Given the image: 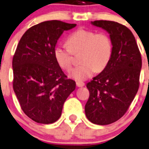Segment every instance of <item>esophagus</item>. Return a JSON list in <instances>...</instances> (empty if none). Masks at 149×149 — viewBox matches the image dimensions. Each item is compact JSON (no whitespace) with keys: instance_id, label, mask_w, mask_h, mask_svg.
<instances>
[{"instance_id":"obj_1","label":"esophagus","mask_w":149,"mask_h":149,"mask_svg":"<svg viewBox=\"0 0 149 149\" xmlns=\"http://www.w3.org/2000/svg\"><path fill=\"white\" fill-rule=\"evenodd\" d=\"M76 86H77L78 87H83L85 86V84L84 83V82H81V81H77L76 82Z\"/></svg>"}]
</instances>
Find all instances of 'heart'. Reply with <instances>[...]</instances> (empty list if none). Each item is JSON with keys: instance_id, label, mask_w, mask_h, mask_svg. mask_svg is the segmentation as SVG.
Returning a JSON list of instances; mask_svg holds the SVG:
<instances>
[{"instance_id": "heart-1", "label": "heart", "mask_w": 149, "mask_h": 149, "mask_svg": "<svg viewBox=\"0 0 149 149\" xmlns=\"http://www.w3.org/2000/svg\"><path fill=\"white\" fill-rule=\"evenodd\" d=\"M67 47L58 45L54 48V57L62 69L70 70L72 53L81 52L80 65L75 68L70 76L76 80L84 81L94 72H100L107 66L113 51L110 37L105 33L80 29L71 33L67 39Z\"/></svg>"}]
</instances>
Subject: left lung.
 I'll return each instance as SVG.
<instances>
[{"instance_id":"8db88e82","label":"left lung","mask_w":149,"mask_h":149,"mask_svg":"<svg viewBox=\"0 0 149 149\" xmlns=\"http://www.w3.org/2000/svg\"><path fill=\"white\" fill-rule=\"evenodd\" d=\"M109 34L113 51L107 66L86 84L90 93L85 105L88 120L100 125L121 118L139 87L142 60L136 39L128 28L111 21L91 22Z\"/></svg>"}]
</instances>
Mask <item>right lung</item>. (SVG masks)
I'll list each match as a JSON object with an SVG mask.
<instances>
[{
    "label": "right lung",
    "mask_w": 149,
    "mask_h": 149,
    "mask_svg": "<svg viewBox=\"0 0 149 149\" xmlns=\"http://www.w3.org/2000/svg\"><path fill=\"white\" fill-rule=\"evenodd\" d=\"M76 24L52 20L29 28L21 38L13 58V91L25 114L32 120L50 124L61 116L63 104L76 88L54 57L64 31Z\"/></svg>",
    "instance_id": "add662e5"
}]
</instances>
